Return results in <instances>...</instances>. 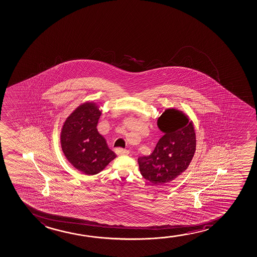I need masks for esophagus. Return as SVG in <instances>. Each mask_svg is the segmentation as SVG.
<instances>
[{"label":"esophagus","instance_id":"34e87169","mask_svg":"<svg viewBox=\"0 0 257 257\" xmlns=\"http://www.w3.org/2000/svg\"><path fill=\"white\" fill-rule=\"evenodd\" d=\"M116 153L118 155H121V156H126L130 154V152L126 149H123V148H118L116 150Z\"/></svg>","mask_w":257,"mask_h":257}]
</instances>
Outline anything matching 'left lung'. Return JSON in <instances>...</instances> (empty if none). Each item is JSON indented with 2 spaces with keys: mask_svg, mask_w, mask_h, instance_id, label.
<instances>
[{
  "mask_svg": "<svg viewBox=\"0 0 257 257\" xmlns=\"http://www.w3.org/2000/svg\"><path fill=\"white\" fill-rule=\"evenodd\" d=\"M157 125L164 136L149 156L138 158V164L146 180L161 185L175 180L187 169L195 154L196 133L187 115L174 108L165 110Z\"/></svg>",
  "mask_w": 257,
  "mask_h": 257,
  "instance_id": "obj_1",
  "label": "left lung"
}]
</instances>
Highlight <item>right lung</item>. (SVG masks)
Instances as JSON below:
<instances>
[{"label": "right lung", "instance_id": "1", "mask_svg": "<svg viewBox=\"0 0 257 257\" xmlns=\"http://www.w3.org/2000/svg\"><path fill=\"white\" fill-rule=\"evenodd\" d=\"M101 114L102 110L96 103H81L66 118L60 133L62 151L66 160L88 176L101 172L116 158L96 128Z\"/></svg>", "mask_w": 257, "mask_h": 257}]
</instances>
